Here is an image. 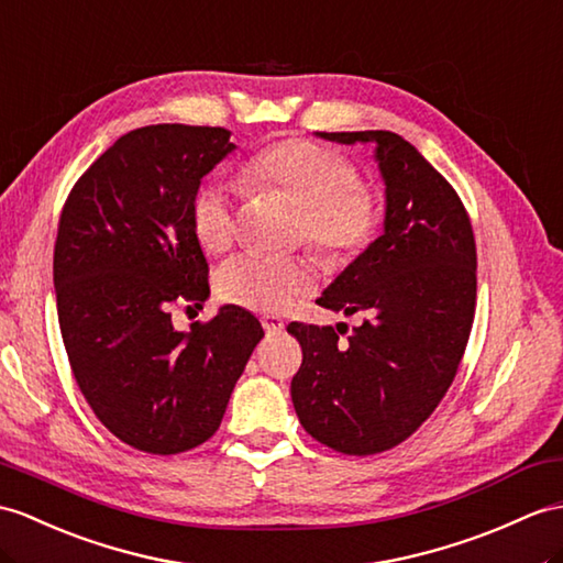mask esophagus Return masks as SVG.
<instances>
[{"label":"esophagus","mask_w":563,"mask_h":563,"mask_svg":"<svg viewBox=\"0 0 563 563\" xmlns=\"http://www.w3.org/2000/svg\"><path fill=\"white\" fill-rule=\"evenodd\" d=\"M263 327H265L267 334H282L284 332V320L274 318V314H265Z\"/></svg>","instance_id":"34e87169"}]
</instances>
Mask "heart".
I'll return each mask as SVG.
<instances>
[{"instance_id":"b5f03b06","label":"heart","mask_w":563,"mask_h":563,"mask_svg":"<svg viewBox=\"0 0 563 563\" xmlns=\"http://www.w3.org/2000/svg\"><path fill=\"white\" fill-rule=\"evenodd\" d=\"M355 167L318 143H274L245 164L243 181L269 190L300 208V236L334 263L361 255L373 241L379 205L373 190L355 184ZM190 224L202 251L224 253L236 241V212L231 190L222 184L202 186L190 202ZM314 272L303 257H267L249 253L219 272L217 289L224 300L255 312H279L312 289Z\"/></svg>"}]
</instances>
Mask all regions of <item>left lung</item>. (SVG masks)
<instances>
[{"instance_id":"1","label":"left lung","mask_w":563,"mask_h":563,"mask_svg":"<svg viewBox=\"0 0 563 563\" xmlns=\"http://www.w3.org/2000/svg\"><path fill=\"white\" fill-rule=\"evenodd\" d=\"M314 135L373 145L385 231L318 298L346 318L363 314L346 341L329 324L286 327L303 349L291 401L314 440L369 456L408 440L456 377L475 314V239L456 190L401 135Z\"/></svg>"}]
</instances>
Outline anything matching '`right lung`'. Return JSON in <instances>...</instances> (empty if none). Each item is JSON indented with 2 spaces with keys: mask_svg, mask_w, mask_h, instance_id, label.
Returning a JSON list of instances; mask_svg holds the SVG:
<instances>
[{
  "mask_svg": "<svg viewBox=\"0 0 563 563\" xmlns=\"http://www.w3.org/2000/svg\"><path fill=\"white\" fill-rule=\"evenodd\" d=\"M229 139L184 123L121 135L78 178L59 219L54 291L68 363L104 428L147 454L208 442L265 336L239 306L188 332L172 324L176 300L200 308L210 298L190 202L236 150Z\"/></svg>",
  "mask_w": 563,
  "mask_h": 563,
  "instance_id": "add662e5",
  "label": "right lung"
}]
</instances>
